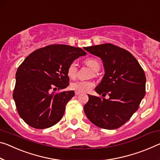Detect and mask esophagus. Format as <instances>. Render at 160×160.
I'll list each match as a JSON object with an SVG mask.
<instances>
[{
  "instance_id": "1",
  "label": "esophagus",
  "mask_w": 160,
  "mask_h": 160,
  "mask_svg": "<svg viewBox=\"0 0 160 160\" xmlns=\"http://www.w3.org/2000/svg\"><path fill=\"white\" fill-rule=\"evenodd\" d=\"M75 95H80V92H78V91H75Z\"/></svg>"
}]
</instances>
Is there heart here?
Wrapping results in <instances>:
<instances>
[{
    "label": "heart",
    "mask_w": 160,
    "mask_h": 160,
    "mask_svg": "<svg viewBox=\"0 0 160 160\" xmlns=\"http://www.w3.org/2000/svg\"><path fill=\"white\" fill-rule=\"evenodd\" d=\"M85 64L90 68L94 72H98L100 70V65L98 60L95 58H90L85 60ZM78 67L75 62H71L67 70L68 76L70 79H75L77 76ZM94 86V83L91 81H77L72 82L70 85V87L72 90L78 91L79 92H87L90 90Z\"/></svg>",
    "instance_id": "obj_1"
}]
</instances>
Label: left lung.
<instances>
[{
    "label": "left lung",
    "instance_id": "left-lung-1",
    "mask_svg": "<svg viewBox=\"0 0 160 160\" xmlns=\"http://www.w3.org/2000/svg\"><path fill=\"white\" fill-rule=\"evenodd\" d=\"M102 60L105 75L96 92L109 99L88 95L84 111L91 122L100 128L115 130L130 120L145 95L146 77L131 53L110 43L86 47Z\"/></svg>",
    "mask_w": 160,
    "mask_h": 160
}]
</instances>
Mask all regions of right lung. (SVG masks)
<instances>
[{
  "label": "right lung",
  "instance_id": "add662e5",
  "mask_svg": "<svg viewBox=\"0 0 160 160\" xmlns=\"http://www.w3.org/2000/svg\"><path fill=\"white\" fill-rule=\"evenodd\" d=\"M86 53L80 48L50 45L28 56L18 67L13 90L21 118L35 129L50 128L61 120L73 90L55 93L69 85V65Z\"/></svg>",
  "mask_w": 160,
  "mask_h": 160
}]
</instances>
